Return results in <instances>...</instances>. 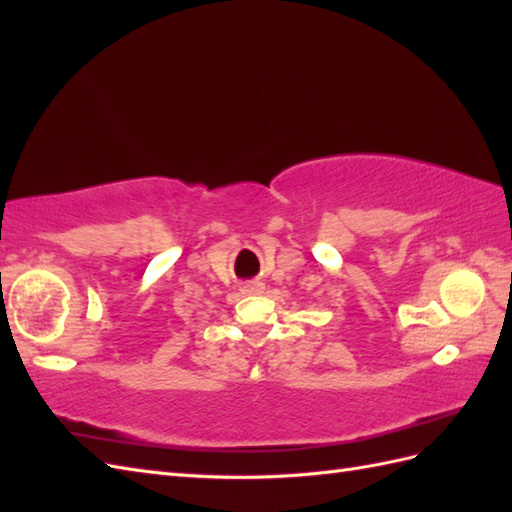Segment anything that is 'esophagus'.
<instances>
[{
	"instance_id": "esophagus-1",
	"label": "esophagus",
	"mask_w": 512,
	"mask_h": 512,
	"mask_svg": "<svg viewBox=\"0 0 512 512\" xmlns=\"http://www.w3.org/2000/svg\"><path fill=\"white\" fill-rule=\"evenodd\" d=\"M262 290H265V284H262L260 280H254V282H247L241 286V292L243 294H260Z\"/></svg>"
}]
</instances>
